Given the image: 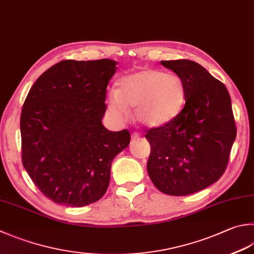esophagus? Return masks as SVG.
Segmentation results:
<instances>
[{
    "label": "esophagus",
    "mask_w": 254,
    "mask_h": 254,
    "mask_svg": "<svg viewBox=\"0 0 254 254\" xmlns=\"http://www.w3.org/2000/svg\"><path fill=\"white\" fill-rule=\"evenodd\" d=\"M138 138H139V133H137V132H133L132 135H131V140H132V141L137 140Z\"/></svg>",
    "instance_id": "esophagus-1"
}]
</instances>
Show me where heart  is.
I'll return each instance as SVG.
<instances>
[{
  "label": "heart",
  "mask_w": 254,
  "mask_h": 254,
  "mask_svg": "<svg viewBox=\"0 0 254 254\" xmlns=\"http://www.w3.org/2000/svg\"><path fill=\"white\" fill-rule=\"evenodd\" d=\"M185 103L184 83L179 76L158 69H141L119 79L118 89H111L107 106L119 119H126L129 108L141 125L157 128L171 122Z\"/></svg>",
  "instance_id": "obj_1"
}]
</instances>
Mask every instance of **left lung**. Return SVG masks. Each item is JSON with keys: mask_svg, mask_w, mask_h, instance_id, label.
Returning a JSON list of instances; mask_svg holds the SVG:
<instances>
[{"mask_svg": "<svg viewBox=\"0 0 254 254\" xmlns=\"http://www.w3.org/2000/svg\"><path fill=\"white\" fill-rule=\"evenodd\" d=\"M160 63L183 80L186 104L171 122L146 133L151 147L147 170L161 192L188 195L216 183L227 168L237 136L231 98L195 62Z\"/></svg>", "mask_w": 254, "mask_h": 254, "instance_id": "8db88e82", "label": "left lung"}]
</instances>
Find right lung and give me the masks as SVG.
<instances>
[{"label": "right lung", "mask_w": 254, "mask_h": 254, "mask_svg": "<svg viewBox=\"0 0 254 254\" xmlns=\"http://www.w3.org/2000/svg\"><path fill=\"white\" fill-rule=\"evenodd\" d=\"M112 60H66L45 70L21 114L22 162L45 197L84 207L103 197L115 157L130 142L127 129L103 126Z\"/></svg>", "instance_id": "right-lung-1"}]
</instances>
